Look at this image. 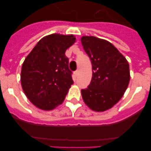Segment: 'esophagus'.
I'll return each instance as SVG.
<instances>
[{
  "instance_id": "1",
  "label": "esophagus",
  "mask_w": 151,
  "mask_h": 151,
  "mask_svg": "<svg viewBox=\"0 0 151 151\" xmlns=\"http://www.w3.org/2000/svg\"><path fill=\"white\" fill-rule=\"evenodd\" d=\"M74 74H75V76H78V70H76V71L74 72Z\"/></svg>"
}]
</instances>
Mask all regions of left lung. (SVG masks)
<instances>
[{
	"instance_id": "1",
	"label": "left lung",
	"mask_w": 151,
	"mask_h": 151,
	"mask_svg": "<svg viewBox=\"0 0 151 151\" xmlns=\"http://www.w3.org/2000/svg\"><path fill=\"white\" fill-rule=\"evenodd\" d=\"M82 45L92 64V78L82 89L85 104L92 110L105 111L122 98L130 80L129 65L124 56L106 40L83 36Z\"/></svg>"
}]
</instances>
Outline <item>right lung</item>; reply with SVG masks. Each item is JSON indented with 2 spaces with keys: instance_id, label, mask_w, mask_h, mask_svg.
<instances>
[{
  "instance_id": "right-lung-1",
  "label": "right lung",
  "mask_w": 151,
  "mask_h": 151,
  "mask_svg": "<svg viewBox=\"0 0 151 151\" xmlns=\"http://www.w3.org/2000/svg\"><path fill=\"white\" fill-rule=\"evenodd\" d=\"M75 41L73 35L45 36L22 64L21 84L24 93L41 110H51L60 105L73 84L65 52Z\"/></svg>"
}]
</instances>
